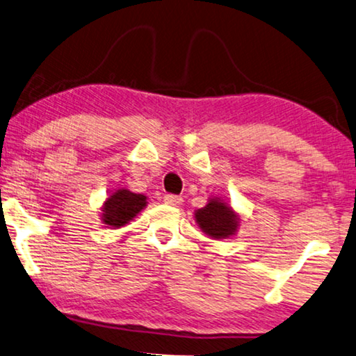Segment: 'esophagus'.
<instances>
[{"mask_svg": "<svg viewBox=\"0 0 356 356\" xmlns=\"http://www.w3.org/2000/svg\"><path fill=\"white\" fill-rule=\"evenodd\" d=\"M164 202L167 203V205H170V207H179L183 203V197L168 194V195L164 197Z\"/></svg>", "mask_w": 356, "mask_h": 356, "instance_id": "1", "label": "esophagus"}]
</instances>
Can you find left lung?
<instances>
[{
    "instance_id": "8db88e82",
    "label": "left lung",
    "mask_w": 356,
    "mask_h": 356,
    "mask_svg": "<svg viewBox=\"0 0 356 356\" xmlns=\"http://www.w3.org/2000/svg\"><path fill=\"white\" fill-rule=\"evenodd\" d=\"M195 222L209 238L222 240L235 235L240 227V216L224 200L213 197L208 200L207 207L197 209Z\"/></svg>"
}]
</instances>
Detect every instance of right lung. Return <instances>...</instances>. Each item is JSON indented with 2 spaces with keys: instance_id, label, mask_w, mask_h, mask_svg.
Here are the masks:
<instances>
[{
  "instance_id": "add662e5",
  "label": "right lung",
  "mask_w": 356,
  "mask_h": 356,
  "mask_svg": "<svg viewBox=\"0 0 356 356\" xmlns=\"http://www.w3.org/2000/svg\"><path fill=\"white\" fill-rule=\"evenodd\" d=\"M147 195L136 194V192H131L124 188L118 189L104 202L101 208V219L106 225L120 229V227L129 224L147 207Z\"/></svg>"
}]
</instances>
